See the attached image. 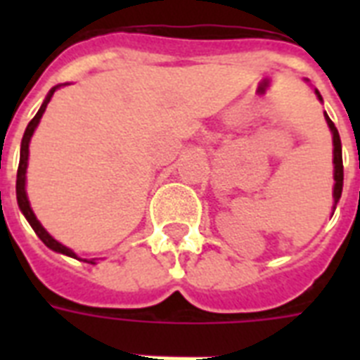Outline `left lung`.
I'll return each mask as SVG.
<instances>
[{"mask_svg":"<svg viewBox=\"0 0 360 360\" xmlns=\"http://www.w3.org/2000/svg\"><path fill=\"white\" fill-rule=\"evenodd\" d=\"M308 82V80H307ZM316 95H318L319 101H323L321 95H319L318 89H314ZM325 121L329 124L330 129V134H333V164H335V186H333V198H335V203H333V213L335 214V209H336V203L340 202V196H342V186H344V164H342V141H340V134H338V130H336L335 123L329 120V115L325 112Z\"/></svg>","mask_w":360,"mask_h":360,"instance_id":"left-lung-1","label":"left lung"}]
</instances>
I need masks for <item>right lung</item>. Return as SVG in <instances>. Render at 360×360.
<instances>
[{
    "mask_svg": "<svg viewBox=\"0 0 360 360\" xmlns=\"http://www.w3.org/2000/svg\"><path fill=\"white\" fill-rule=\"evenodd\" d=\"M67 86V84H65ZM61 86H56L50 89V93L46 95V98H44V103L41 104V108H39V112L35 114V117L30 121V124H27V129H25L24 132V138H22V143H20V164H18V174H16V202H18V207L20 211H22V214L25 217V220L30 222V226L33 228V231H35L37 236H39V239L44 243V245L50 248V250L53 252H59V254H65V256L69 257H75V259H78V256L75 254V250H70L69 246L61 245L59 240L53 239L50 233H48L46 230H44V226L37 220L35 213H33V209H31L30 205V200H27V192H25V172H27V158H30V141H31V136H33V132H35V129L39 127V123H41V117L42 114H44V110H46L48 103H50V98H52V95L56 93V89H59ZM89 263H93L95 265V259H89Z\"/></svg>",
    "mask_w": 360,
    "mask_h": 360,
    "instance_id": "obj_1",
    "label": "right lung"
}]
</instances>
